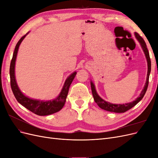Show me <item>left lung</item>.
Returning a JSON list of instances; mask_svg holds the SVG:
<instances>
[{
  "instance_id": "1",
  "label": "left lung",
  "mask_w": 158,
  "mask_h": 158,
  "mask_svg": "<svg viewBox=\"0 0 158 158\" xmlns=\"http://www.w3.org/2000/svg\"><path fill=\"white\" fill-rule=\"evenodd\" d=\"M135 36L137 38L138 41L140 42V44L142 46V48L145 53L147 62H148L147 79H146V82L144 85V88L142 91L140 96L138 97L137 99H136L135 101H134L131 103H125V104H113L111 103H109L107 102H106L105 100H103V99H102L99 96L98 94L96 92V90H95V89L94 84L92 82H91V88H92V92L94 101L98 105V106L100 108L106 110V111H110V112H114V113H125L127 111H128V110L131 109L134 106H135L143 98V97L144 96V95L146 92V90H147L148 86V83H149V76H150V74L151 72L150 57V55H149V52H148V48L146 47V44L144 40H143V38L136 32H135Z\"/></svg>"
}]
</instances>
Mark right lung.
Wrapping results in <instances>:
<instances>
[{
  "label": "right lung",
  "mask_w": 158,
  "mask_h": 158,
  "mask_svg": "<svg viewBox=\"0 0 158 158\" xmlns=\"http://www.w3.org/2000/svg\"><path fill=\"white\" fill-rule=\"evenodd\" d=\"M26 35H24L21 37V39L18 41L16 45L15 49H14L12 59L10 63V85L12 90V92L16 98L17 101L20 103L23 107H25L28 110H30L32 113H35L37 115L44 116L49 115V114L55 113L59 111L63 107L66 102V98L69 93V89L70 85L76 74V72L72 74L69 77L66 79L64 86L62 89L61 92L59 95L56 99L48 102H43L40 100H35L23 95L20 89L18 88V85L16 82L15 74H14V69H15V62L19 46H20L21 42L24 39Z\"/></svg>",
  "instance_id": "obj_1"
}]
</instances>
